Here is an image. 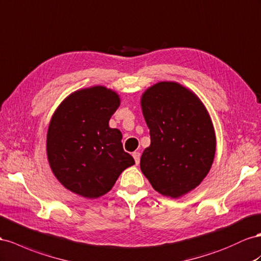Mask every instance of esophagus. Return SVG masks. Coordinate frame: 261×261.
<instances>
[{
  "label": "esophagus",
  "instance_id": "1",
  "mask_svg": "<svg viewBox=\"0 0 261 261\" xmlns=\"http://www.w3.org/2000/svg\"><path fill=\"white\" fill-rule=\"evenodd\" d=\"M133 157H134V159H135L136 165H138L139 164V160H140V153L138 151L133 152Z\"/></svg>",
  "mask_w": 261,
  "mask_h": 261
}]
</instances>
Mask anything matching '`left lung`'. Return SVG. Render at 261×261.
<instances>
[{"label":"left lung","mask_w":261,"mask_h":261,"mask_svg":"<svg viewBox=\"0 0 261 261\" xmlns=\"http://www.w3.org/2000/svg\"><path fill=\"white\" fill-rule=\"evenodd\" d=\"M150 146L140 169L157 192L172 199L192 191L212 167L216 138L212 119L194 92L182 84L161 81L140 98Z\"/></svg>","instance_id":"left-lung-1"}]
</instances>
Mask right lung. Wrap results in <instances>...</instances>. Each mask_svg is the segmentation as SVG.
I'll use <instances>...</instances> for the list:
<instances>
[{
  "label": "right lung",
  "mask_w": 261,
  "mask_h": 261,
  "mask_svg": "<svg viewBox=\"0 0 261 261\" xmlns=\"http://www.w3.org/2000/svg\"><path fill=\"white\" fill-rule=\"evenodd\" d=\"M119 104L115 91L94 86L74 91L55 111L47 132V157L55 177L69 191L100 198L135 164L123 149L122 133L109 125Z\"/></svg>",
  "instance_id": "right-lung-1"
}]
</instances>
